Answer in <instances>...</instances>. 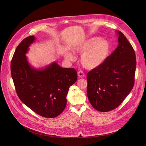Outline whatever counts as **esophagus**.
I'll return each instance as SVG.
<instances>
[{
    "label": "esophagus",
    "mask_w": 146,
    "mask_h": 146,
    "mask_svg": "<svg viewBox=\"0 0 146 146\" xmlns=\"http://www.w3.org/2000/svg\"><path fill=\"white\" fill-rule=\"evenodd\" d=\"M85 76V74H84V73H83L81 71H79L78 72V77L79 78H82V77H84Z\"/></svg>",
    "instance_id": "obj_1"
}]
</instances>
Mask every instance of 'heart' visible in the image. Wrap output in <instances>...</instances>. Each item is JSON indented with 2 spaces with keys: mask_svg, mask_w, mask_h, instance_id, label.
<instances>
[{
  "mask_svg": "<svg viewBox=\"0 0 146 146\" xmlns=\"http://www.w3.org/2000/svg\"><path fill=\"white\" fill-rule=\"evenodd\" d=\"M72 50L76 53L82 54L80 58L82 65L91 70L100 66L107 60L110 53L111 46L105 39L93 37L76 45ZM65 57L68 60L74 59V56L69 52L65 53Z\"/></svg>",
  "mask_w": 146,
  "mask_h": 146,
  "instance_id": "b5f03b06",
  "label": "heart"
}]
</instances>
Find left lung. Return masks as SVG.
Returning <instances> with one entry per match:
<instances>
[{"mask_svg": "<svg viewBox=\"0 0 146 146\" xmlns=\"http://www.w3.org/2000/svg\"><path fill=\"white\" fill-rule=\"evenodd\" d=\"M118 46L99 67L87 73V96L92 107L101 112L117 108L129 95L135 82V51L120 31Z\"/></svg>", "mask_w": 146, "mask_h": 146, "instance_id": "8db88e82", "label": "left lung"}]
</instances>
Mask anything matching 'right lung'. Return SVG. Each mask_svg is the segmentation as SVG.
Masks as SVG:
<instances>
[{
  "instance_id": "1",
  "label": "right lung",
  "mask_w": 146,
  "mask_h": 146,
  "mask_svg": "<svg viewBox=\"0 0 146 146\" xmlns=\"http://www.w3.org/2000/svg\"><path fill=\"white\" fill-rule=\"evenodd\" d=\"M35 40L30 36L17 46L11 62V77L17 95L26 106L43 117L55 118L64 110L77 73L74 68H62L56 62L44 69L32 68L26 54Z\"/></svg>"
}]
</instances>
